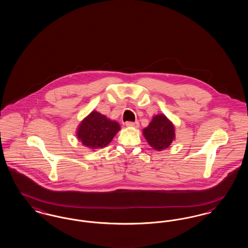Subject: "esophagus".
Returning <instances> with one entry per match:
<instances>
[{"instance_id": "34e87169", "label": "esophagus", "mask_w": 248, "mask_h": 248, "mask_svg": "<svg viewBox=\"0 0 248 248\" xmlns=\"http://www.w3.org/2000/svg\"><path fill=\"white\" fill-rule=\"evenodd\" d=\"M125 125L128 127H139L140 124L139 122H126Z\"/></svg>"}]
</instances>
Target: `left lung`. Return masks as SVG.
<instances>
[{"label": "left lung", "mask_w": 248, "mask_h": 248, "mask_svg": "<svg viewBox=\"0 0 248 248\" xmlns=\"http://www.w3.org/2000/svg\"><path fill=\"white\" fill-rule=\"evenodd\" d=\"M144 137L156 151H163L170 146L175 139L173 124L165 115L154 116L151 124L143 130Z\"/></svg>", "instance_id": "1"}]
</instances>
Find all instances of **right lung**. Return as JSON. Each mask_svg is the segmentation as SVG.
I'll list each match as a JSON object with an SVG mask.
<instances>
[{
    "label": "right lung",
    "mask_w": 248,
    "mask_h": 248,
    "mask_svg": "<svg viewBox=\"0 0 248 248\" xmlns=\"http://www.w3.org/2000/svg\"><path fill=\"white\" fill-rule=\"evenodd\" d=\"M119 130L118 123L110 121L97 111H92L81 123L77 137L86 147L103 148L111 141Z\"/></svg>",
    "instance_id": "right-lung-1"
}]
</instances>
